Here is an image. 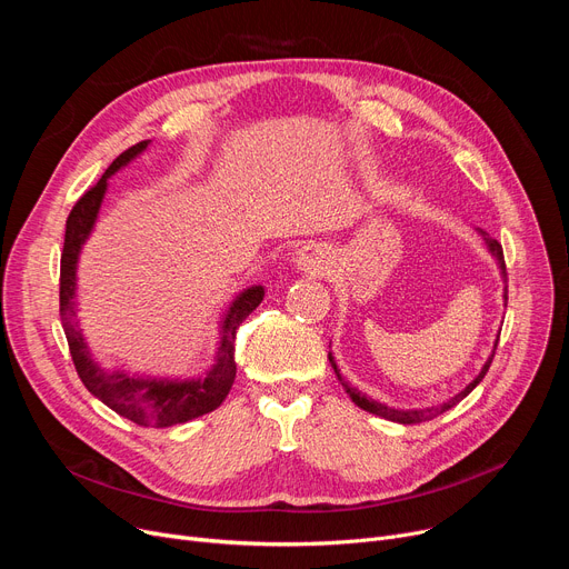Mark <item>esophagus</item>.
<instances>
[{
	"label": "esophagus",
	"instance_id": "esophagus-1",
	"mask_svg": "<svg viewBox=\"0 0 569 569\" xmlns=\"http://www.w3.org/2000/svg\"><path fill=\"white\" fill-rule=\"evenodd\" d=\"M297 264H300V269H305V272H311V274L322 272V269H325L322 260H320V256L313 247H305V249L297 251Z\"/></svg>",
	"mask_w": 569,
	"mask_h": 569
}]
</instances>
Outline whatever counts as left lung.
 <instances>
[{
	"label": "left lung",
	"mask_w": 569,
	"mask_h": 569,
	"mask_svg": "<svg viewBox=\"0 0 569 569\" xmlns=\"http://www.w3.org/2000/svg\"><path fill=\"white\" fill-rule=\"evenodd\" d=\"M482 232V237H485V242L489 244V249H491V253L498 258V262H500V267H502V277L507 279V274H505V256H502V247H500V242L498 239H493V237H489L485 230H480ZM505 300H507V288H505ZM496 346H498V341H496ZM493 355H496V350L491 352V357L487 360V365L482 367V371H480V376H477L466 390H461L457 397H452L450 401L447 403H442V406H438V408H425V410H395V408H387L385 403H378V401H373V399H369V397H365L362 392H357L355 387H350V385H346L343 380H341V376H339V371H337V365H335V357L330 355V362H332V367H335V371H337V376H339V380L343 382V387H346V392H348V397L360 406L362 410H367V412H373V415H378V417H385V420H392V422H399V425H420V422H427V420H433V417H438V415H442L445 410H450V408H455L459 401H463L477 385H480V380L487 376V371H489V367H491V362H493Z\"/></svg>",
	"instance_id": "left-lung-1"
}]
</instances>
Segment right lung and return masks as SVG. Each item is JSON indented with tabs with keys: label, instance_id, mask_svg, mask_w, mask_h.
<instances>
[{
	"label": "right lung",
	"instance_id": "1",
	"mask_svg": "<svg viewBox=\"0 0 569 569\" xmlns=\"http://www.w3.org/2000/svg\"><path fill=\"white\" fill-rule=\"evenodd\" d=\"M147 147V140L129 147L127 152L119 154L110 168L101 174L94 187H89L78 202L73 204L71 214L67 219V234H64V251L62 264H59V316H62V327L69 341L73 367L82 380V385L92 392L99 401L112 408L119 417L136 422L138 427H174L193 420L209 410L221 406L228 397L230 387L234 382L237 365H234V337L242 320L262 302L264 290L260 286L244 290L232 302L223 327H221V348L217 355L214 369L207 373L202 380H187V382H172V380H149V378H129L127 373H106L92 360L87 350V343L76 325L73 311V295H76V262L80 247L92 230L99 207L106 193L108 177L138 157Z\"/></svg>",
	"mask_w": 569,
	"mask_h": 569
}]
</instances>
